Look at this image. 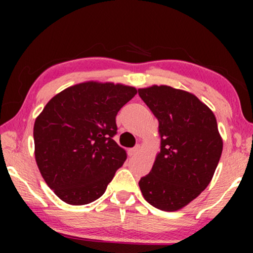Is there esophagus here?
<instances>
[{
	"mask_svg": "<svg viewBox=\"0 0 253 253\" xmlns=\"http://www.w3.org/2000/svg\"><path fill=\"white\" fill-rule=\"evenodd\" d=\"M139 149H140V146L132 147V149L128 150V155H129V156H134V155H136V153L139 152Z\"/></svg>",
	"mask_w": 253,
	"mask_h": 253,
	"instance_id": "1",
	"label": "esophagus"
}]
</instances>
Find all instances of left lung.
Instances as JSON below:
<instances>
[{"mask_svg":"<svg viewBox=\"0 0 253 253\" xmlns=\"http://www.w3.org/2000/svg\"><path fill=\"white\" fill-rule=\"evenodd\" d=\"M158 119L161 152L139 181L144 199L165 211H178L211 181L222 152L213 112L195 95L168 85L139 89Z\"/></svg>","mask_w":253,"mask_h":253,"instance_id":"left-lung-1","label":"left lung"}]
</instances>
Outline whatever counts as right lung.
I'll list each match as a JSON object with an SVG mask.
<instances>
[{"label":"right lung","mask_w":253,"mask_h":253,"mask_svg":"<svg viewBox=\"0 0 253 253\" xmlns=\"http://www.w3.org/2000/svg\"><path fill=\"white\" fill-rule=\"evenodd\" d=\"M136 94L114 83L76 84L52 97L36 119V161L42 178L69 205L101 197L126 151L113 140L118 112Z\"/></svg>","instance_id":"obj_1"}]
</instances>
